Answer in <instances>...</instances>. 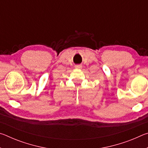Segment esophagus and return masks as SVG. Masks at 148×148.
<instances>
[{"mask_svg":"<svg viewBox=\"0 0 148 148\" xmlns=\"http://www.w3.org/2000/svg\"><path fill=\"white\" fill-rule=\"evenodd\" d=\"M82 65H76V66H75V68H76V69H82Z\"/></svg>","mask_w":148,"mask_h":148,"instance_id":"34e87169","label":"esophagus"}]
</instances>
